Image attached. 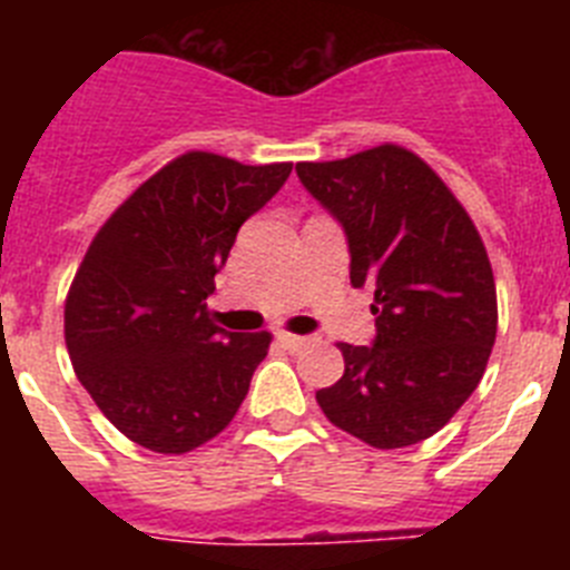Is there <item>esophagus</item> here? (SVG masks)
I'll return each instance as SVG.
<instances>
[{
  "label": "esophagus",
  "instance_id": "1",
  "mask_svg": "<svg viewBox=\"0 0 570 570\" xmlns=\"http://www.w3.org/2000/svg\"><path fill=\"white\" fill-rule=\"evenodd\" d=\"M276 340L282 342V345L288 347V351H299L302 345H308V336H299V334H288V331H279V336Z\"/></svg>",
  "mask_w": 570,
  "mask_h": 570
}]
</instances>
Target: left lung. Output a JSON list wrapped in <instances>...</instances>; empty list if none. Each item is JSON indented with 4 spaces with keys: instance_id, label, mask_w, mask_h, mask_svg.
Wrapping results in <instances>:
<instances>
[{
    "instance_id": "1",
    "label": "left lung",
    "mask_w": 570,
    "mask_h": 570,
    "mask_svg": "<svg viewBox=\"0 0 570 570\" xmlns=\"http://www.w3.org/2000/svg\"><path fill=\"white\" fill-rule=\"evenodd\" d=\"M296 174L345 228L351 282L374 288V345L340 342L345 374L316 402L365 445H416L465 405L497 340L480 230L440 174L402 145L299 163Z\"/></svg>"
}]
</instances>
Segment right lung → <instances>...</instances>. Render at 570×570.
<instances>
[{
    "mask_svg": "<svg viewBox=\"0 0 570 570\" xmlns=\"http://www.w3.org/2000/svg\"><path fill=\"white\" fill-rule=\"evenodd\" d=\"M288 174L291 163L188 150L90 242L65 299V345L85 391L136 445L188 454L239 411L271 334L219 328L205 299L236 230Z\"/></svg>",
    "mask_w": 570,
    "mask_h": 570,
    "instance_id": "right-lung-1",
    "label": "right lung"
}]
</instances>
